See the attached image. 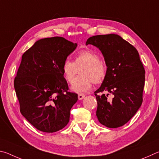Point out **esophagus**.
Wrapping results in <instances>:
<instances>
[{"label":"esophagus","instance_id":"1","mask_svg":"<svg viewBox=\"0 0 159 159\" xmlns=\"http://www.w3.org/2000/svg\"><path fill=\"white\" fill-rule=\"evenodd\" d=\"M85 95H83V94H79V95H78V98H79V100H81V99H83V98H85Z\"/></svg>","mask_w":159,"mask_h":159}]
</instances>
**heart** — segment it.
Masks as SVG:
<instances>
[{"label": "heart", "mask_w": 159, "mask_h": 159, "mask_svg": "<svg viewBox=\"0 0 159 159\" xmlns=\"http://www.w3.org/2000/svg\"><path fill=\"white\" fill-rule=\"evenodd\" d=\"M80 69V76L76 78L71 88L75 92L83 93L90 90L93 83L100 84L107 76V67L99 56L89 50H82L75 55L74 62L66 60L61 66V72L66 82L71 83Z\"/></svg>", "instance_id": "b5f03b06"}]
</instances>
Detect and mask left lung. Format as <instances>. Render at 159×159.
Wrapping results in <instances>:
<instances>
[{
    "instance_id": "obj_1",
    "label": "left lung",
    "mask_w": 159,
    "mask_h": 159,
    "mask_svg": "<svg viewBox=\"0 0 159 159\" xmlns=\"http://www.w3.org/2000/svg\"><path fill=\"white\" fill-rule=\"evenodd\" d=\"M98 48L107 66V76L95 92L97 117L101 124L116 128L125 125L142 103L145 70L136 48L117 34L98 35L89 38L86 45ZM108 94L99 96L98 93ZM109 93L113 98L109 99Z\"/></svg>"
}]
</instances>
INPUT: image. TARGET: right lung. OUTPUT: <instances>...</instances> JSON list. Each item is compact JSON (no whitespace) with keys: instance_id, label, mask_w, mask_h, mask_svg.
<instances>
[{"instance_id":"right-lung-1","label":"right lung","mask_w":159,"mask_h":159,"mask_svg":"<svg viewBox=\"0 0 159 159\" xmlns=\"http://www.w3.org/2000/svg\"><path fill=\"white\" fill-rule=\"evenodd\" d=\"M76 46L63 37L45 38L23 54L15 90L21 114L39 130L54 133L68 124L78 95L69 91L61 66Z\"/></svg>"}]
</instances>
